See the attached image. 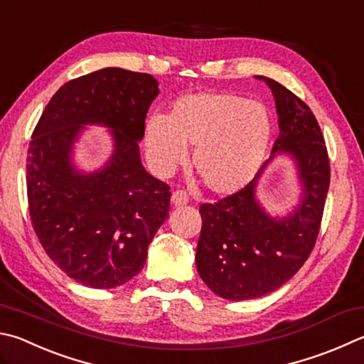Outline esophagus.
Returning <instances> with one entry per match:
<instances>
[{"label": "esophagus", "instance_id": "esophagus-1", "mask_svg": "<svg viewBox=\"0 0 364 364\" xmlns=\"http://www.w3.org/2000/svg\"><path fill=\"white\" fill-rule=\"evenodd\" d=\"M188 203V194L184 193V191H175L173 194H171V205L173 207H183V205Z\"/></svg>", "mask_w": 364, "mask_h": 364}]
</instances>
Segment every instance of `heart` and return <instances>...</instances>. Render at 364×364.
Here are the masks:
<instances>
[{
	"label": "heart",
	"mask_w": 364,
	"mask_h": 364,
	"mask_svg": "<svg viewBox=\"0 0 364 364\" xmlns=\"http://www.w3.org/2000/svg\"><path fill=\"white\" fill-rule=\"evenodd\" d=\"M270 116L264 105L229 92H199L181 97L167 117L144 125V149L157 173L168 175L193 150L191 168L205 188L229 196L253 180L266 157Z\"/></svg>",
	"instance_id": "1"
}]
</instances>
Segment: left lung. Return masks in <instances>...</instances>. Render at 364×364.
I'll return each instance as SVG.
<instances>
[{
  "label": "left lung",
  "mask_w": 364,
  "mask_h": 364,
  "mask_svg": "<svg viewBox=\"0 0 364 364\" xmlns=\"http://www.w3.org/2000/svg\"><path fill=\"white\" fill-rule=\"evenodd\" d=\"M262 79L275 98L280 134L269 159L239 193L200 207L202 230L197 243V272L207 287L229 301L272 293L307 261L320 232L329 188L325 138L312 111L291 90ZM279 154L295 159L303 193L287 217H270L255 199L267 164Z\"/></svg>",
  "instance_id": "obj_1"
}]
</instances>
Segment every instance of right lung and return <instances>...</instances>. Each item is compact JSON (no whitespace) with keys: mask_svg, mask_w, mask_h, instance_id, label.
<instances>
[{"mask_svg":"<svg viewBox=\"0 0 364 364\" xmlns=\"http://www.w3.org/2000/svg\"><path fill=\"white\" fill-rule=\"evenodd\" d=\"M159 82L122 68H103L63 84L33 130L26 194L33 229L49 257L84 287H121L140 272L148 247L168 218L170 186L144 170V119ZM87 123L114 135V154L100 171L72 164Z\"/></svg>","mask_w":364,"mask_h":364,"instance_id":"obj_1","label":"right lung"}]
</instances>
